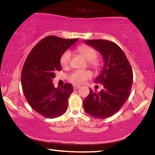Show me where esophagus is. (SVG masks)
<instances>
[{
	"label": "esophagus",
	"instance_id": "1",
	"mask_svg": "<svg viewBox=\"0 0 155 155\" xmlns=\"http://www.w3.org/2000/svg\"><path fill=\"white\" fill-rule=\"evenodd\" d=\"M73 87H74V90H77V89L80 87V85H73Z\"/></svg>",
	"mask_w": 155,
	"mask_h": 155
}]
</instances>
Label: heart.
Segmentation results:
<instances>
[{"mask_svg": "<svg viewBox=\"0 0 155 155\" xmlns=\"http://www.w3.org/2000/svg\"><path fill=\"white\" fill-rule=\"evenodd\" d=\"M78 52L82 54L90 64L94 68H98L100 66V63L97 57V52L92 47L87 45H82L78 48ZM70 59H71V52L70 51H65L62 54L60 58V64L63 68H66L70 64ZM91 73L88 70H75L68 76V80L70 82L80 85L89 78H91Z\"/></svg>", "mask_w": 155, "mask_h": 155, "instance_id": "obj_1", "label": "heart"}]
</instances>
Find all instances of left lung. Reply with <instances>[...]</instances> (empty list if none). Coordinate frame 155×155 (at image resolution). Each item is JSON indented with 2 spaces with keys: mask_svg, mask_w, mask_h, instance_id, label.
<instances>
[{
  "mask_svg": "<svg viewBox=\"0 0 155 155\" xmlns=\"http://www.w3.org/2000/svg\"><path fill=\"white\" fill-rule=\"evenodd\" d=\"M84 42L103 57V69L94 82L103 84L104 88L98 93L90 90L83 101V108L94 117L107 118L118 111L128 100L133 79L132 68L124 51L114 42L104 40Z\"/></svg>",
  "mask_w": 155,
  "mask_h": 155,
  "instance_id": "1",
  "label": "left lung"
}]
</instances>
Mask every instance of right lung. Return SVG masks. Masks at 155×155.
I'll use <instances>...</instances> for the list:
<instances>
[{
	"mask_svg": "<svg viewBox=\"0 0 155 155\" xmlns=\"http://www.w3.org/2000/svg\"><path fill=\"white\" fill-rule=\"evenodd\" d=\"M78 41L48 36L31 50L21 73V83L25 96L33 110L47 118H55L66 111L68 98L73 86L65 83L55 88L52 78L61 71L62 54Z\"/></svg>",
	"mask_w": 155,
	"mask_h": 155,
	"instance_id": "1",
	"label": "right lung"
}]
</instances>
